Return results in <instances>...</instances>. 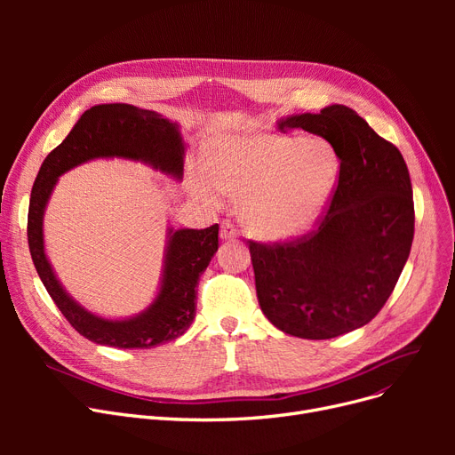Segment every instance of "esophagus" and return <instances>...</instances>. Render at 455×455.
Returning a JSON list of instances; mask_svg holds the SVG:
<instances>
[{"label":"esophagus","mask_w":455,"mask_h":455,"mask_svg":"<svg viewBox=\"0 0 455 455\" xmlns=\"http://www.w3.org/2000/svg\"><path fill=\"white\" fill-rule=\"evenodd\" d=\"M237 235V230L235 227L230 223V221H223L221 223V230H220V237L223 242H228V240H235Z\"/></svg>","instance_id":"esophagus-1"}]
</instances>
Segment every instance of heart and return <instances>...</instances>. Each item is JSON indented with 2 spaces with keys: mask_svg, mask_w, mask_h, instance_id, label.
Instances as JSON below:
<instances>
[{
  "mask_svg": "<svg viewBox=\"0 0 455 455\" xmlns=\"http://www.w3.org/2000/svg\"><path fill=\"white\" fill-rule=\"evenodd\" d=\"M208 177L197 194L212 204L242 197L240 218L251 235L282 243L304 235L326 208L341 158L321 138L276 132L227 136L206 151Z\"/></svg>",
  "mask_w": 455,
  "mask_h": 455,
  "instance_id": "1",
  "label": "heart"
}]
</instances>
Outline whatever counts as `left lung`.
<instances>
[{"instance_id": "1", "label": "left lung", "mask_w": 455, "mask_h": 455, "mask_svg": "<svg viewBox=\"0 0 455 455\" xmlns=\"http://www.w3.org/2000/svg\"><path fill=\"white\" fill-rule=\"evenodd\" d=\"M276 129L324 138L341 172L317 232L285 245L251 243L258 302L283 333L331 339L376 317L408 261L415 230L410 172L393 143L345 105L280 117Z\"/></svg>"}]
</instances>
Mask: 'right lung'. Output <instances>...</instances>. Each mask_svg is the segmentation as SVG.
<instances>
[{
    "mask_svg": "<svg viewBox=\"0 0 455 455\" xmlns=\"http://www.w3.org/2000/svg\"><path fill=\"white\" fill-rule=\"evenodd\" d=\"M186 141L180 125L155 110L127 103L88 108L40 165L28 218L33 264L62 315L86 339L116 348H153L180 338L196 319L199 276L218 252L220 225L204 230H165L160 282L148 307L131 317H103L71 297L59 280L44 243V215L59 177L92 160L141 162L173 180H182Z\"/></svg>",
    "mask_w": 455,
    "mask_h": 455,
    "instance_id": "right-lung-1",
    "label": "right lung"
}]
</instances>
